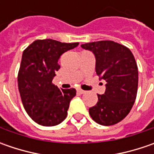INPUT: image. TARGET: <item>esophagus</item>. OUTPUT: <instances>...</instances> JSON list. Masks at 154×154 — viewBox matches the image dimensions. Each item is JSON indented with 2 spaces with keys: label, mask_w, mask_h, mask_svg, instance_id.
Masks as SVG:
<instances>
[{
  "label": "esophagus",
  "mask_w": 154,
  "mask_h": 154,
  "mask_svg": "<svg viewBox=\"0 0 154 154\" xmlns=\"http://www.w3.org/2000/svg\"><path fill=\"white\" fill-rule=\"evenodd\" d=\"M77 92H79V93H80V94H84V93H86V91H84V90H82V89H78Z\"/></svg>",
  "instance_id": "1"
}]
</instances>
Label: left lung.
<instances>
[{"mask_svg":"<svg viewBox=\"0 0 154 154\" xmlns=\"http://www.w3.org/2000/svg\"><path fill=\"white\" fill-rule=\"evenodd\" d=\"M96 58V73L106 81L103 95L89 109L92 120L110 126L124 119L133 107L138 88V68L130 50L114 41L103 40L81 45Z\"/></svg>","mask_w":154,"mask_h":154,"instance_id":"obj_1","label":"left lung"}]
</instances>
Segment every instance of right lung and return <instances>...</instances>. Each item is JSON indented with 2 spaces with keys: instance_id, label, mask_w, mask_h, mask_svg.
Returning <instances> with one entry per match:
<instances>
[{
  "instance_id": "add662e5",
  "label": "right lung",
  "mask_w": 154,
  "mask_h": 154,
  "mask_svg": "<svg viewBox=\"0 0 154 154\" xmlns=\"http://www.w3.org/2000/svg\"><path fill=\"white\" fill-rule=\"evenodd\" d=\"M78 45L38 39L23 51L18 74L19 91L27 114L40 125L55 126L67 117L76 90L59 89L52 80L60 68V56Z\"/></svg>"
}]
</instances>
